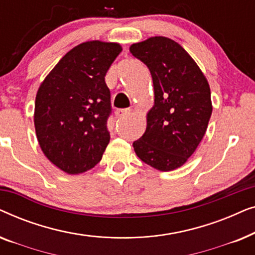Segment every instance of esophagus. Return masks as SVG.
<instances>
[{"label": "esophagus", "mask_w": 255, "mask_h": 255, "mask_svg": "<svg viewBox=\"0 0 255 255\" xmlns=\"http://www.w3.org/2000/svg\"><path fill=\"white\" fill-rule=\"evenodd\" d=\"M131 113H132V110L131 109H118V110H116V116L118 117V118H123V117H125V116H128V115H131Z\"/></svg>", "instance_id": "34e87169"}]
</instances>
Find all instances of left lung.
Segmentation results:
<instances>
[{"label":"left lung","mask_w":255,"mask_h":255,"mask_svg":"<svg viewBox=\"0 0 255 255\" xmlns=\"http://www.w3.org/2000/svg\"><path fill=\"white\" fill-rule=\"evenodd\" d=\"M151 72L154 104L145 133L133 141L138 158L169 172L187 162L208 128L212 113L208 80L189 53L173 39L151 37L130 46Z\"/></svg>","instance_id":"8db88e82"}]
</instances>
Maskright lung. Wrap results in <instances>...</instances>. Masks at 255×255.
<instances>
[{
    "mask_svg": "<svg viewBox=\"0 0 255 255\" xmlns=\"http://www.w3.org/2000/svg\"><path fill=\"white\" fill-rule=\"evenodd\" d=\"M122 46L90 40L67 52L41 82L34 128L45 156L65 173H85L102 159L110 140V90L104 76Z\"/></svg>",
    "mask_w": 255,
    "mask_h": 255,
    "instance_id": "obj_1",
    "label": "right lung"
}]
</instances>
